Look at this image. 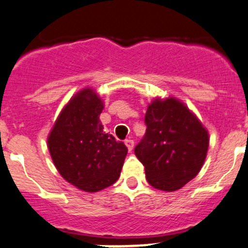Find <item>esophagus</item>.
Here are the masks:
<instances>
[{"instance_id": "34e87169", "label": "esophagus", "mask_w": 248, "mask_h": 248, "mask_svg": "<svg viewBox=\"0 0 248 248\" xmlns=\"http://www.w3.org/2000/svg\"><path fill=\"white\" fill-rule=\"evenodd\" d=\"M124 144H126V146H127V148H128V150H129V151L133 150L134 141L132 140V139H126V140H124Z\"/></svg>"}]
</instances>
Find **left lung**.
Masks as SVG:
<instances>
[{
    "mask_svg": "<svg viewBox=\"0 0 248 248\" xmlns=\"http://www.w3.org/2000/svg\"><path fill=\"white\" fill-rule=\"evenodd\" d=\"M145 136L134 148L145 167L146 180L174 191L196 177L208 149L207 129L182 102L155 99L146 110Z\"/></svg>",
    "mask_w": 248,
    "mask_h": 248,
    "instance_id": "left-lung-1",
    "label": "left lung"
}]
</instances>
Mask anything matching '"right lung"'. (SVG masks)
Listing matches in <instances>:
<instances>
[{
  "label": "right lung",
  "instance_id": "1",
  "mask_svg": "<svg viewBox=\"0 0 248 248\" xmlns=\"http://www.w3.org/2000/svg\"><path fill=\"white\" fill-rule=\"evenodd\" d=\"M103 109L94 91H80L62 110L47 139L60 175L88 193L108 188L119 179L128 151L122 141L103 131Z\"/></svg>",
  "mask_w": 248,
  "mask_h": 248
}]
</instances>
